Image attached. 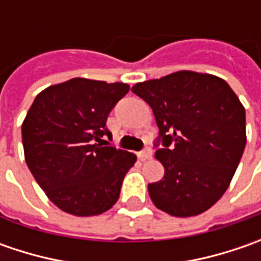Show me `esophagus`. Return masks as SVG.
<instances>
[{
	"label": "esophagus",
	"mask_w": 261,
	"mask_h": 261,
	"mask_svg": "<svg viewBox=\"0 0 261 261\" xmlns=\"http://www.w3.org/2000/svg\"><path fill=\"white\" fill-rule=\"evenodd\" d=\"M138 156L141 158V161H148V160L152 158V149H151V148H146L142 152H139V155Z\"/></svg>",
	"instance_id": "34e87169"
}]
</instances>
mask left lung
Here are the masks:
<instances>
[{"mask_svg": "<svg viewBox=\"0 0 261 261\" xmlns=\"http://www.w3.org/2000/svg\"><path fill=\"white\" fill-rule=\"evenodd\" d=\"M151 106L164 148V177L148 185L152 203L177 218L196 216L226 192L246 148V110L219 76L195 71L138 83Z\"/></svg>", "mask_w": 261, "mask_h": 261, "instance_id": "left-lung-1", "label": "left lung"}]
</instances>
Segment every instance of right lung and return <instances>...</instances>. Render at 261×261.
Returning a JSON list of instances; mask_svg holds the SVG:
<instances>
[{"label":"right lung","instance_id":"1","mask_svg":"<svg viewBox=\"0 0 261 261\" xmlns=\"http://www.w3.org/2000/svg\"><path fill=\"white\" fill-rule=\"evenodd\" d=\"M125 83L72 78L36 95L21 125L29 170L47 199L75 216L105 214L120 195L136 155L103 146L106 120Z\"/></svg>","mask_w":261,"mask_h":261}]
</instances>
